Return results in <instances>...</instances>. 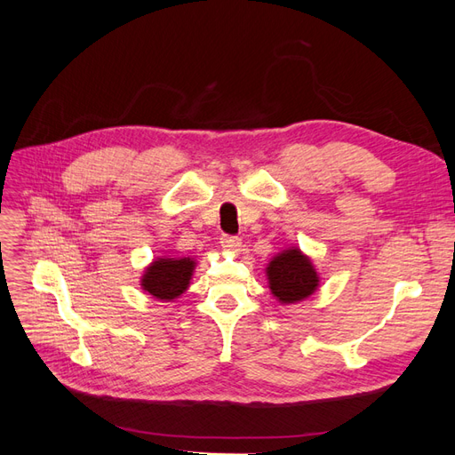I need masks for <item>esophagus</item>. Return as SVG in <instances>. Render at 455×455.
Segmentation results:
<instances>
[{"label":"esophagus","instance_id":"obj_1","mask_svg":"<svg viewBox=\"0 0 455 455\" xmlns=\"http://www.w3.org/2000/svg\"><path fill=\"white\" fill-rule=\"evenodd\" d=\"M220 243H222V249L228 251V252H239L241 251V239L235 237V235H222Z\"/></svg>","mask_w":455,"mask_h":455}]
</instances>
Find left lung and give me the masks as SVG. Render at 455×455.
<instances>
[{
  "mask_svg": "<svg viewBox=\"0 0 455 455\" xmlns=\"http://www.w3.org/2000/svg\"><path fill=\"white\" fill-rule=\"evenodd\" d=\"M269 291L281 304H296L309 298L319 286L311 259L296 246L279 252L266 267Z\"/></svg>",
  "mask_w": 455,
  "mask_h": 455,
  "instance_id": "left-lung-1",
  "label": "left lung"
}]
</instances>
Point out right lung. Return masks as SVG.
<instances>
[{
	"label": "right lung",
	"instance_id": "add662e5",
	"mask_svg": "<svg viewBox=\"0 0 455 455\" xmlns=\"http://www.w3.org/2000/svg\"><path fill=\"white\" fill-rule=\"evenodd\" d=\"M194 269V258L161 256L146 267L140 279V286L149 296H154L161 301H172L188 291Z\"/></svg>",
	"mask_w": 455,
	"mask_h": 455
}]
</instances>
